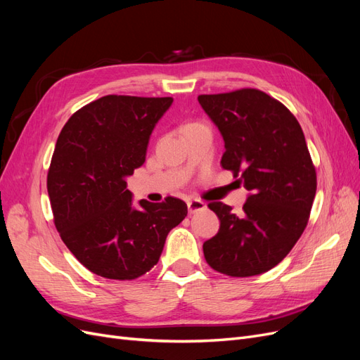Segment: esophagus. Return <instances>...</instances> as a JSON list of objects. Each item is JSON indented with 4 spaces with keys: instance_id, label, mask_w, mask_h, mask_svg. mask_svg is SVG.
<instances>
[{
    "instance_id": "34e87169",
    "label": "esophagus",
    "mask_w": 360,
    "mask_h": 360,
    "mask_svg": "<svg viewBox=\"0 0 360 360\" xmlns=\"http://www.w3.org/2000/svg\"><path fill=\"white\" fill-rule=\"evenodd\" d=\"M205 209V204L200 200H192V201H188V213L189 214H193L197 212H201Z\"/></svg>"
}]
</instances>
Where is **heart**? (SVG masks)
Here are the masks:
<instances>
[{"label":"heart","mask_w":360,"mask_h":360,"mask_svg":"<svg viewBox=\"0 0 360 360\" xmlns=\"http://www.w3.org/2000/svg\"><path fill=\"white\" fill-rule=\"evenodd\" d=\"M193 126H201L200 123H191V124H188L186 127H193ZM186 127H184V129H186Z\"/></svg>","instance_id":"1"}]
</instances>
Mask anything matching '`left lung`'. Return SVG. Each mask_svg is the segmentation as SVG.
Listing matches in <instances>:
<instances>
[{
	"label": "left lung",
	"mask_w": 360,
	"mask_h": 360,
	"mask_svg": "<svg viewBox=\"0 0 360 360\" xmlns=\"http://www.w3.org/2000/svg\"><path fill=\"white\" fill-rule=\"evenodd\" d=\"M198 102L224 138L222 168L250 191L240 214L209 204L221 226L202 245L205 261L234 278L264 274L287 257L309 219L317 174L303 130L284 105L255 89L201 94Z\"/></svg>",
	"instance_id": "8db88e82"
}]
</instances>
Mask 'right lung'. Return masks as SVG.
I'll list each match as a JSON object with an SVG mask.
<instances>
[{
    "label": "right lung",
    "mask_w": 360,
    "mask_h": 360,
    "mask_svg": "<svg viewBox=\"0 0 360 360\" xmlns=\"http://www.w3.org/2000/svg\"><path fill=\"white\" fill-rule=\"evenodd\" d=\"M172 97L103 96L61 129L48 171V193L61 240L93 274L118 281L158 264L167 236L188 214L184 201L141 200L126 177L146 162L147 146Z\"/></svg>",
    "instance_id": "1"
}]
</instances>
